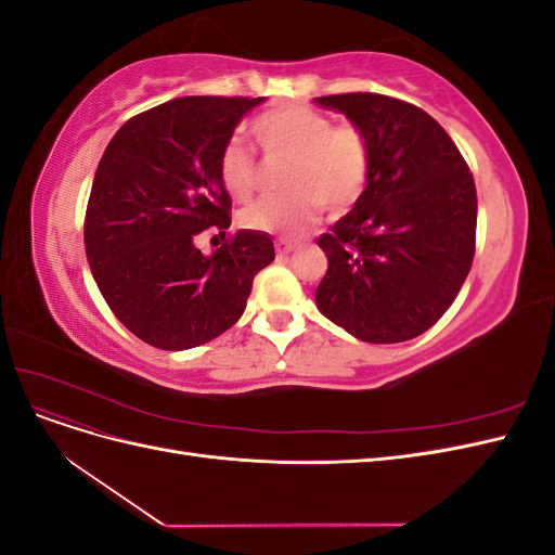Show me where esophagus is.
Here are the masks:
<instances>
[{
	"label": "esophagus",
	"mask_w": 555,
	"mask_h": 555,
	"mask_svg": "<svg viewBox=\"0 0 555 555\" xmlns=\"http://www.w3.org/2000/svg\"><path fill=\"white\" fill-rule=\"evenodd\" d=\"M296 249V245L294 243H282V241H278L275 243V251L280 257H287V255H292V251Z\"/></svg>",
	"instance_id": "obj_1"
}]
</instances>
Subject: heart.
<instances>
[{"instance_id": "obj_1", "label": "heart", "mask_w": 555, "mask_h": 555, "mask_svg": "<svg viewBox=\"0 0 555 555\" xmlns=\"http://www.w3.org/2000/svg\"><path fill=\"white\" fill-rule=\"evenodd\" d=\"M251 133L271 159H289L278 198H263L241 212L249 231L294 238L319 215V206L343 212L361 198L371 176V145L354 125H333L308 106H278L251 122ZM222 188L236 201L257 190L259 164L243 139H231L217 162Z\"/></svg>"}]
</instances>
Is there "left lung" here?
Instances as JSON below:
<instances>
[{"instance_id": "left-lung-1", "label": "left lung", "mask_w": 555, "mask_h": 555, "mask_svg": "<svg viewBox=\"0 0 555 555\" xmlns=\"http://www.w3.org/2000/svg\"><path fill=\"white\" fill-rule=\"evenodd\" d=\"M371 145L361 198L317 245L328 268L317 308L373 345L426 333L459 296L475 257L477 190L456 143L433 117L373 92L317 96Z\"/></svg>"}]
</instances>
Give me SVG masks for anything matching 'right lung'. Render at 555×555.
I'll list each match as a JSON object with an SVG mask.
<instances>
[{
  "label": "right lung",
  "mask_w": 555,
  "mask_h": 555,
  "mask_svg": "<svg viewBox=\"0 0 555 555\" xmlns=\"http://www.w3.org/2000/svg\"><path fill=\"white\" fill-rule=\"evenodd\" d=\"M263 96H180L131 117L96 166L86 255L99 292L143 343L166 351L210 343L245 312L251 280L275 259L268 233L241 229L212 255L206 229L227 236L231 198L217 162Z\"/></svg>",
  "instance_id": "right-lung-1"
}]
</instances>
